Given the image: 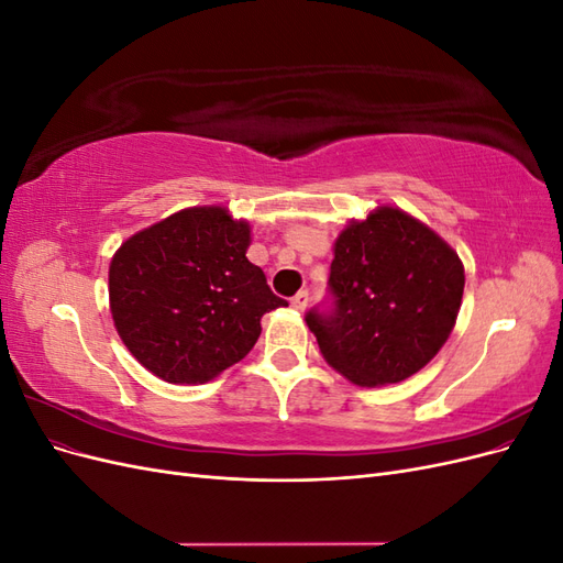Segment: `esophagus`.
Instances as JSON below:
<instances>
[{
	"mask_svg": "<svg viewBox=\"0 0 563 563\" xmlns=\"http://www.w3.org/2000/svg\"><path fill=\"white\" fill-rule=\"evenodd\" d=\"M308 302H310V294H308V291H300V294H296V296H294V300H291V308H294V310H298V312H302L305 308H308Z\"/></svg>",
	"mask_w": 563,
	"mask_h": 563,
	"instance_id": "34e87169",
	"label": "esophagus"
}]
</instances>
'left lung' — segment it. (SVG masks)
<instances>
[{"mask_svg": "<svg viewBox=\"0 0 563 563\" xmlns=\"http://www.w3.org/2000/svg\"><path fill=\"white\" fill-rule=\"evenodd\" d=\"M465 267L437 232L399 209L378 207L338 234L331 310L305 314L319 350L362 387L411 378L446 343Z\"/></svg>", "mask_w": 563, "mask_h": 563, "instance_id": "obj_1", "label": "left lung"}]
</instances>
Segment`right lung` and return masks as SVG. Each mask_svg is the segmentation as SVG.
Here are the masks:
<instances>
[{
    "instance_id": "add662e5",
    "label": "right lung",
    "mask_w": 563,
    "mask_h": 563,
    "mask_svg": "<svg viewBox=\"0 0 563 563\" xmlns=\"http://www.w3.org/2000/svg\"><path fill=\"white\" fill-rule=\"evenodd\" d=\"M251 225L192 207L141 230L110 263V312L129 352L157 378L197 385L242 362L261 317L286 308L249 263Z\"/></svg>"
}]
</instances>
